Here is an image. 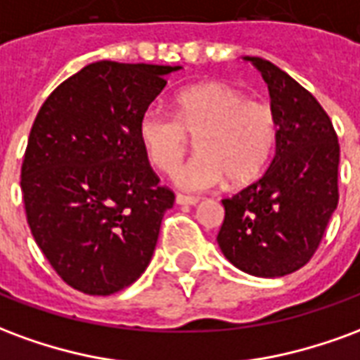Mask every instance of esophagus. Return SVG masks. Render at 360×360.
I'll use <instances>...</instances> for the list:
<instances>
[{
    "instance_id": "34e87169",
    "label": "esophagus",
    "mask_w": 360,
    "mask_h": 360,
    "mask_svg": "<svg viewBox=\"0 0 360 360\" xmlns=\"http://www.w3.org/2000/svg\"><path fill=\"white\" fill-rule=\"evenodd\" d=\"M175 202L179 204V206H196V204H198V198H195V196L177 195L175 196Z\"/></svg>"
}]
</instances>
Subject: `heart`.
<instances>
[{"instance_id": "1", "label": "heart", "mask_w": 360, "mask_h": 360, "mask_svg": "<svg viewBox=\"0 0 360 360\" xmlns=\"http://www.w3.org/2000/svg\"><path fill=\"white\" fill-rule=\"evenodd\" d=\"M196 136V156L181 165L175 185L204 193L229 177L245 185L264 172L276 139L278 119L268 103L252 102L241 90L219 82L195 84L173 98V115L146 110L139 119V139L158 169L172 173Z\"/></svg>"}]
</instances>
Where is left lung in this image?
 Returning <instances> with one entry per match:
<instances>
[{
	"label": "left lung",
	"instance_id": "8db88e82",
	"mask_svg": "<svg viewBox=\"0 0 360 360\" xmlns=\"http://www.w3.org/2000/svg\"><path fill=\"white\" fill-rule=\"evenodd\" d=\"M268 84L276 156L262 179L224 198L218 245L245 274L281 278L309 262L338 208L340 144L316 98L270 61L245 56Z\"/></svg>",
	"mask_w": 360,
	"mask_h": 360
}]
</instances>
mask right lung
Instances as JSON below:
<instances>
[{"mask_svg": "<svg viewBox=\"0 0 360 360\" xmlns=\"http://www.w3.org/2000/svg\"><path fill=\"white\" fill-rule=\"evenodd\" d=\"M181 65L96 61L38 111L20 172L36 245L86 295L125 289L146 270L175 196L158 185L139 119Z\"/></svg>", "mask_w": 360, "mask_h": 360, "instance_id": "right-lung-1", "label": "right lung"}]
</instances>
